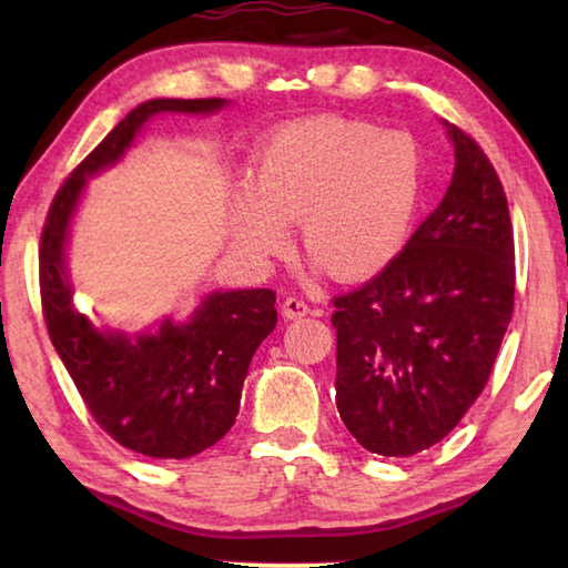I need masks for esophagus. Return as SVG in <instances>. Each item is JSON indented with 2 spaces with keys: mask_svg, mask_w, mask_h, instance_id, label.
<instances>
[{
  "mask_svg": "<svg viewBox=\"0 0 568 568\" xmlns=\"http://www.w3.org/2000/svg\"><path fill=\"white\" fill-rule=\"evenodd\" d=\"M307 313H311V307H307V303L301 301V297L287 295L285 301H283V315H285L287 321H297V318H303V315H307Z\"/></svg>",
  "mask_w": 568,
  "mask_h": 568,
  "instance_id": "esophagus-1",
  "label": "esophagus"
}]
</instances>
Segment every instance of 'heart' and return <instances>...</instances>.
<instances>
[{"instance_id": "b5f03b06", "label": "heart", "mask_w": 568, "mask_h": 568, "mask_svg": "<svg viewBox=\"0 0 568 568\" xmlns=\"http://www.w3.org/2000/svg\"><path fill=\"white\" fill-rule=\"evenodd\" d=\"M423 192V155L408 132L321 114L285 124L230 195L237 247L267 263L297 223L301 250L335 281H363L396 261Z\"/></svg>"}]
</instances>
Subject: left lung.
<instances>
[{"mask_svg":"<svg viewBox=\"0 0 568 568\" xmlns=\"http://www.w3.org/2000/svg\"><path fill=\"white\" fill-rule=\"evenodd\" d=\"M456 168L396 261L333 301L335 406L378 456L438 444L491 376L514 313V227L491 160L448 124Z\"/></svg>","mask_w":568,"mask_h":568,"instance_id":"8db88e82","label":"left lung"}]
</instances>
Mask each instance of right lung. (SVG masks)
Segmentation results:
<instances>
[{
	"instance_id": "add662e5",
	"label": "right lung",
	"mask_w": 568,
	"mask_h": 568,
	"mask_svg": "<svg viewBox=\"0 0 568 568\" xmlns=\"http://www.w3.org/2000/svg\"><path fill=\"white\" fill-rule=\"evenodd\" d=\"M227 100H150L134 108L52 200L40 245L47 331L92 418L120 446L150 458H190L233 428L250 361L277 323L275 293H210L187 323L162 321L155 333L94 328L72 303L67 235L88 178L112 168L160 112L210 114Z\"/></svg>"
}]
</instances>
